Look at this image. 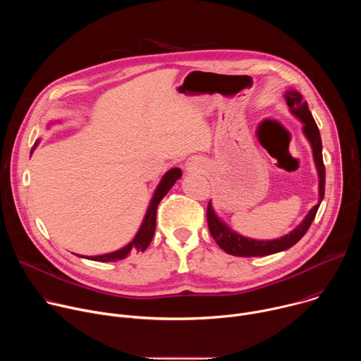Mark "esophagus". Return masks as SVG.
Segmentation results:
<instances>
[{
  "label": "esophagus",
  "mask_w": 361,
  "mask_h": 361,
  "mask_svg": "<svg viewBox=\"0 0 361 361\" xmlns=\"http://www.w3.org/2000/svg\"><path fill=\"white\" fill-rule=\"evenodd\" d=\"M201 167V166H200ZM185 169H187V171H198L200 169H198V164H195V161L194 163H187L185 164Z\"/></svg>",
  "instance_id": "34e87169"
}]
</instances>
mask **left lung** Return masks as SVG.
<instances>
[{
	"mask_svg": "<svg viewBox=\"0 0 361 361\" xmlns=\"http://www.w3.org/2000/svg\"><path fill=\"white\" fill-rule=\"evenodd\" d=\"M284 98L287 101V106L290 107V111L294 117H297L302 123V133L310 141L314 164L319 174V202L314 207L308 212V214L304 217V220L288 234L274 238V240H254L244 237L234 230H231L213 210L212 201L209 202L207 207V223L210 233L216 243L223 248L226 252L237 257H264L274 252L284 251L290 247H293L300 238L310 228L317 210L320 207V202L324 198V188H326V169L323 163V145H322V137L319 127L308 110L307 101L302 98V95L295 90H287L284 94Z\"/></svg>",
	"mask_w": 361,
	"mask_h": 361,
	"instance_id": "1",
	"label": "left lung"
}]
</instances>
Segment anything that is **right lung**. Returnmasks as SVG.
I'll return each instance as SVG.
<instances>
[{"label": "right lung", "instance_id": "right-lung-1", "mask_svg": "<svg viewBox=\"0 0 361 361\" xmlns=\"http://www.w3.org/2000/svg\"><path fill=\"white\" fill-rule=\"evenodd\" d=\"M37 144L38 142L34 144V148L37 147ZM32 149H31V152H32ZM180 177H181V170L180 169H171L163 176V178L159 183L156 191H154V194H152V198L149 201V205H148L147 213L144 216V220H142L135 237L133 238V241H130L126 247H123L117 251H113V252H109V254H102V255H90V257L81 255L82 259H88V260H92V262H101V263H110V262L124 260L130 252L144 251L149 245V243L154 237V231H156V217H157L159 204Z\"/></svg>", "mask_w": 361, "mask_h": 361}]
</instances>
